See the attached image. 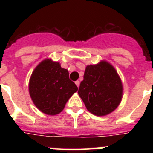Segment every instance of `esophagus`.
Segmentation results:
<instances>
[{"label":"esophagus","mask_w":153,"mask_h":153,"mask_svg":"<svg viewBox=\"0 0 153 153\" xmlns=\"http://www.w3.org/2000/svg\"><path fill=\"white\" fill-rule=\"evenodd\" d=\"M75 83H76V85L77 86V87H79V84H80V83H79V80H76V82H75Z\"/></svg>","instance_id":"esophagus-1"}]
</instances>
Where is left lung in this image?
Segmentation results:
<instances>
[{
  "label": "left lung",
  "instance_id": "obj_1",
  "mask_svg": "<svg viewBox=\"0 0 153 153\" xmlns=\"http://www.w3.org/2000/svg\"><path fill=\"white\" fill-rule=\"evenodd\" d=\"M78 94L92 114L102 117L118 107L123 97V84L117 70L102 60L86 66Z\"/></svg>",
  "mask_w": 153,
  "mask_h": 153
}]
</instances>
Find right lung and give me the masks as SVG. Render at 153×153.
<instances>
[{
	"instance_id": "1",
	"label": "right lung",
	"mask_w": 153,
	"mask_h": 153,
	"mask_svg": "<svg viewBox=\"0 0 153 153\" xmlns=\"http://www.w3.org/2000/svg\"><path fill=\"white\" fill-rule=\"evenodd\" d=\"M77 90L76 85L69 78L68 70L51 59H46L36 66L29 81L33 102L42 113L51 116L62 112L69 99Z\"/></svg>"
}]
</instances>
